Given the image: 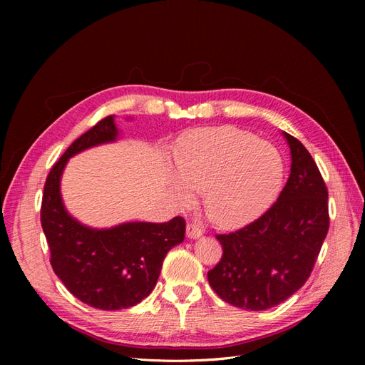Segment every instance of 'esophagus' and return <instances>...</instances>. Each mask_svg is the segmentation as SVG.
Here are the masks:
<instances>
[{"mask_svg":"<svg viewBox=\"0 0 365 365\" xmlns=\"http://www.w3.org/2000/svg\"><path fill=\"white\" fill-rule=\"evenodd\" d=\"M185 233L189 239H200L202 236V230L195 224H189L185 228Z\"/></svg>","mask_w":365,"mask_h":365,"instance_id":"1","label":"esophagus"}]
</instances>
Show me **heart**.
<instances>
[{"instance_id":"1","label":"heart","mask_w":365,"mask_h":365,"mask_svg":"<svg viewBox=\"0 0 365 365\" xmlns=\"http://www.w3.org/2000/svg\"><path fill=\"white\" fill-rule=\"evenodd\" d=\"M284 164L277 148L237 128L192 132L170 169V193L176 205L189 207L204 190V207L224 228L247 225L277 197Z\"/></svg>"}]
</instances>
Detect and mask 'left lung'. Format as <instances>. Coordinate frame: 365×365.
Masks as SVG:
<instances>
[{
	"instance_id": "1",
	"label": "left lung",
	"mask_w": 365,
	"mask_h": 365,
	"mask_svg": "<svg viewBox=\"0 0 365 365\" xmlns=\"http://www.w3.org/2000/svg\"><path fill=\"white\" fill-rule=\"evenodd\" d=\"M291 173L277 202L236 233L219 235L222 259L207 277L224 302L245 311L283 303L309 279L329 230L327 189L314 158L283 132Z\"/></svg>"
}]
</instances>
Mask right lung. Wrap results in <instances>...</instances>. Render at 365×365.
<instances>
[{
  "label": "right lung",
  "instance_id": "obj_1",
  "mask_svg": "<svg viewBox=\"0 0 365 365\" xmlns=\"http://www.w3.org/2000/svg\"><path fill=\"white\" fill-rule=\"evenodd\" d=\"M118 137L115 115H109L77 138L51 168L41 207L54 274L76 298L102 311L128 309L146 298L155 288L165 254L181 244L185 233L180 216L164 224L123 222L93 228L65 208L61 178L68 160Z\"/></svg>",
  "mask_w": 365,
  "mask_h": 365
}]
</instances>
